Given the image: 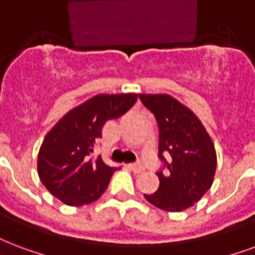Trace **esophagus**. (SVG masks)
Here are the masks:
<instances>
[{
  "label": "esophagus",
  "instance_id": "obj_1",
  "mask_svg": "<svg viewBox=\"0 0 255 255\" xmlns=\"http://www.w3.org/2000/svg\"><path fill=\"white\" fill-rule=\"evenodd\" d=\"M129 166V169L132 171H135V173H142L143 170H144V166L142 165V163H131Z\"/></svg>",
  "mask_w": 255,
  "mask_h": 255
}]
</instances>
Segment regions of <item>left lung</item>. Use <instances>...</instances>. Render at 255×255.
Here are the masks:
<instances>
[{"instance_id": "obj_1", "label": "left lung", "mask_w": 255, "mask_h": 255, "mask_svg": "<svg viewBox=\"0 0 255 255\" xmlns=\"http://www.w3.org/2000/svg\"><path fill=\"white\" fill-rule=\"evenodd\" d=\"M159 129L156 175L159 188L144 195L156 208L180 212L197 203L214 182L216 152L204 126L185 105L169 94H139Z\"/></svg>"}]
</instances>
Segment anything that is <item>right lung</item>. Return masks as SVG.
I'll use <instances>...</instances> for the list:
<instances>
[{"instance_id": "obj_1", "label": "right lung", "mask_w": 255, "mask_h": 255, "mask_svg": "<svg viewBox=\"0 0 255 255\" xmlns=\"http://www.w3.org/2000/svg\"><path fill=\"white\" fill-rule=\"evenodd\" d=\"M137 94H99L66 113L47 133L37 171L51 195L67 205L90 204L103 195L118 167L105 165L93 150L103 127L136 103Z\"/></svg>"}]
</instances>
